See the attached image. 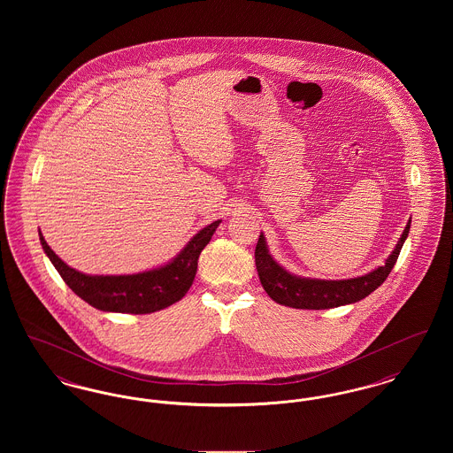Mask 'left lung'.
Listing matches in <instances>:
<instances>
[{
	"label": "left lung",
	"instance_id": "1",
	"mask_svg": "<svg viewBox=\"0 0 453 453\" xmlns=\"http://www.w3.org/2000/svg\"><path fill=\"white\" fill-rule=\"evenodd\" d=\"M410 222L404 227V233L397 241L394 251L386 259L384 266L375 268L373 272L348 280H319V279H302L292 275L285 268L272 258L263 233L259 234L255 261L258 270L259 281L265 292L281 305H288L294 309H333L346 303L362 301L370 296L375 288H379L388 279L390 270L394 268L401 248L410 234Z\"/></svg>",
	"mask_w": 453,
	"mask_h": 453
}]
</instances>
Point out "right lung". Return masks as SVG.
<instances>
[{"label": "right lung", "instance_id": "add662e5", "mask_svg": "<svg viewBox=\"0 0 453 453\" xmlns=\"http://www.w3.org/2000/svg\"><path fill=\"white\" fill-rule=\"evenodd\" d=\"M220 220L198 231L174 258L150 272L134 275H87L59 258L39 231L45 255L52 261L65 285L89 305L107 312L150 314L185 297L194 283L196 263Z\"/></svg>", "mask_w": 453, "mask_h": 453}]
</instances>
